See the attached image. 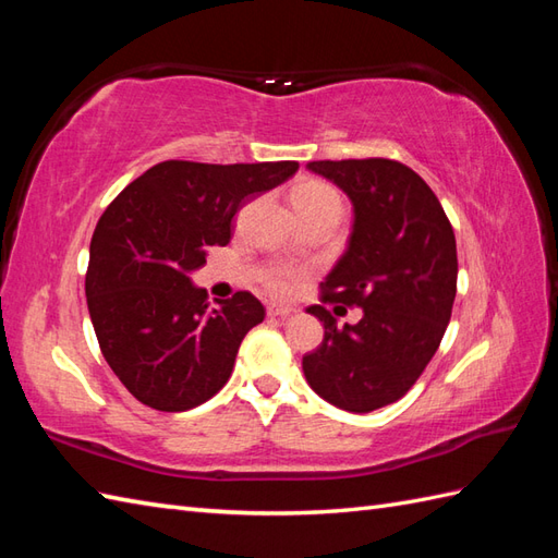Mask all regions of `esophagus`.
I'll return each mask as SVG.
<instances>
[{
	"instance_id": "obj_1",
	"label": "esophagus",
	"mask_w": 558,
	"mask_h": 558,
	"mask_svg": "<svg viewBox=\"0 0 558 558\" xmlns=\"http://www.w3.org/2000/svg\"><path fill=\"white\" fill-rule=\"evenodd\" d=\"M292 314V310H288V306H278V304H268L266 306V316L268 318H288Z\"/></svg>"
}]
</instances>
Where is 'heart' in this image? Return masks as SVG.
Here are the masks:
<instances>
[{"mask_svg":"<svg viewBox=\"0 0 558 558\" xmlns=\"http://www.w3.org/2000/svg\"><path fill=\"white\" fill-rule=\"evenodd\" d=\"M292 206L300 213V218L318 216V213H342L340 194L333 186L318 180H306L294 186ZM260 282L272 298H290L298 282V272L288 266H268L260 272Z\"/></svg>","mask_w":558,"mask_h":558,"instance_id":"1","label":"heart"}]
</instances>
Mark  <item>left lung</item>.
<instances>
[{
    "label": "left lung",
    "mask_w": 558,
    "mask_h": 558,
    "mask_svg": "<svg viewBox=\"0 0 558 558\" xmlns=\"http://www.w3.org/2000/svg\"><path fill=\"white\" fill-rule=\"evenodd\" d=\"M306 170L352 201L348 248L322 290L324 302L362 306V318L338 326L322 304L310 306L324 342L302 369L330 405L372 412L405 396L441 345L456 300V234L429 184L398 160H314Z\"/></svg>",
    "instance_id": "obj_1"
}]
</instances>
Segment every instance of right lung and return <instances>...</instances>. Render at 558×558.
Wrapping results in <instances>:
<instances>
[{"label": "right lung", "instance_id": "obj_1", "mask_svg": "<svg viewBox=\"0 0 558 558\" xmlns=\"http://www.w3.org/2000/svg\"><path fill=\"white\" fill-rule=\"evenodd\" d=\"M300 162L165 160L105 208L90 240L86 300L102 357L144 405L184 412L228 384L244 336L266 310L252 292L208 306L192 272L232 236L246 201Z\"/></svg>", "mask_w": 558, "mask_h": 558}]
</instances>
